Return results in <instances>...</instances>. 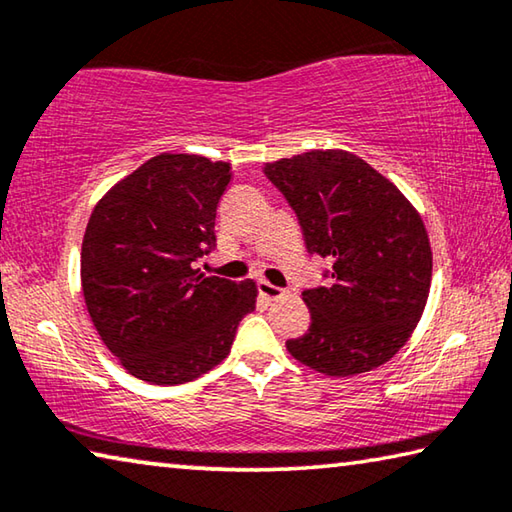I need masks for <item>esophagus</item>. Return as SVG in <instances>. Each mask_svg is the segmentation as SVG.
<instances>
[{"label":"esophagus","instance_id":"esophagus-1","mask_svg":"<svg viewBox=\"0 0 512 512\" xmlns=\"http://www.w3.org/2000/svg\"><path fill=\"white\" fill-rule=\"evenodd\" d=\"M257 291H259V296L266 298V300H277V298L287 296V291L280 289V287H275V284L266 282V280H259L257 282Z\"/></svg>","mask_w":512,"mask_h":512}]
</instances>
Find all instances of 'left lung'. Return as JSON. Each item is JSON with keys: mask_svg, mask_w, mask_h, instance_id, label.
Instances as JSON below:
<instances>
[{"mask_svg": "<svg viewBox=\"0 0 512 512\" xmlns=\"http://www.w3.org/2000/svg\"><path fill=\"white\" fill-rule=\"evenodd\" d=\"M264 173L296 212L311 255L332 262L327 287L302 291L311 325L293 359L329 377L379 368L409 341L431 287V246L400 189L357 155L307 151Z\"/></svg>", "mask_w": 512, "mask_h": 512, "instance_id": "1", "label": "left lung"}]
</instances>
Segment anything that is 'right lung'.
Masks as SVG:
<instances>
[{"instance_id": "1", "label": "right lung", "mask_w": 512, "mask_h": 512, "mask_svg": "<svg viewBox=\"0 0 512 512\" xmlns=\"http://www.w3.org/2000/svg\"><path fill=\"white\" fill-rule=\"evenodd\" d=\"M230 169L203 155H155L108 189L85 228V307L106 348L149 384H185L219 366L255 309L253 280L194 268L216 246Z\"/></svg>"}]
</instances>
